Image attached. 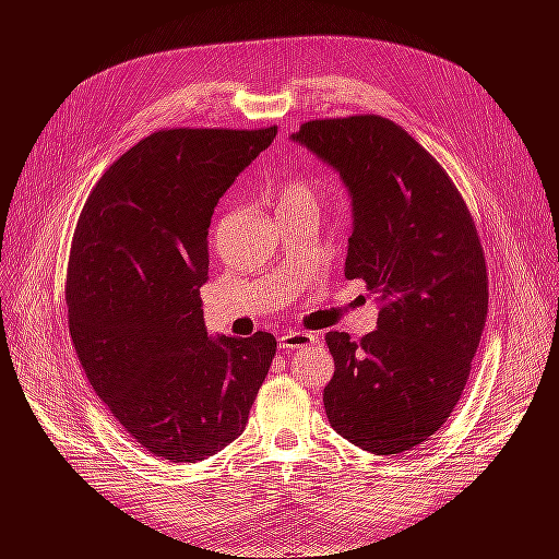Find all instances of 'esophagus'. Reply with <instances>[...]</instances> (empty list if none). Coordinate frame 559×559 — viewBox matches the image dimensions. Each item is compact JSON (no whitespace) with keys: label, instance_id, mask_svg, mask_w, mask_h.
<instances>
[{"label":"esophagus","instance_id":"esophagus-1","mask_svg":"<svg viewBox=\"0 0 559 559\" xmlns=\"http://www.w3.org/2000/svg\"><path fill=\"white\" fill-rule=\"evenodd\" d=\"M317 342V337L312 333H304V331H289V333H283L278 337V346L283 350H295V348H306V346H312Z\"/></svg>","mask_w":559,"mask_h":559}]
</instances>
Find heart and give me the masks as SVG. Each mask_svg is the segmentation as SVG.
<instances>
[{"label":"heart","mask_w":559,"mask_h":559,"mask_svg":"<svg viewBox=\"0 0 559 559\" xmlns=\"http://www.w3.org/2000/svg\"><path fill=\"white\" fill-rule=\"evenodd\" d=\"M278 199H281V205H287L292 201H301V199H312L310 190L306 183L301 181H295V183H287L281 192H278Z\"/></svg>","instance_id":"1"}]
</instances>
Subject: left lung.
Listing matches in <instances>:
<instances>
[{
  "instance_id": "left-lung-1",
  "label": "left lung",
  "mask_w": 559,
  "mask_h": 559,
  "mask_svg": "<svg viewBox=\"0 0 559 559\" xmlns=\"http://www.w3.org/2000/svg\"><path fill=\"white\" fill-rule=\"evenodd\" d=\"M289 140L340 174L354 219L344 276L383 301L360 344L326 333L329 421L362 451H409L453 413L485 329L474 219L442 165L385 117L314 120Z\"/></svg>"
}]
</instances>
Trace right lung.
<instances>
[{
    "mask_svg": "<svg viewBox=\"0 0 559 559\" xmlns=\"http://www.w3.org/2000/svg\"><path fill=\"white\" fill-rule=\"evenodd\" d=\"M274 138L158 131L106 169L79 217L66 285L76 356L160 460H205L238 439L276 354L272 333L209 335L199 297L215 205Z\"/></svg>",
    "mask_w": 559,
    "mask_h": 559,
    "instance_id": "1",
    "label": "right lung"
}]
</instances>
